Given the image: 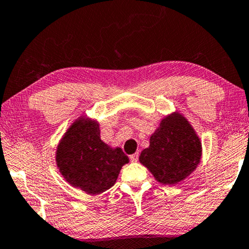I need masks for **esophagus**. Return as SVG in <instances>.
<instances>
[{"mask_svg":"<svg viewBox=\"0 0 249 249\" xmlns=\"http://www.w3.org/2000/svg\"><path fill=\"white\" fill-rule=\"evenodd\" d=\"M130 159H131V161H133V163H135V161H138V159H139V154H138V152H135V154L131 155L130 156Z\"/></svg>","mask_w":249,"mask_h":249,"instance_id":"1","label":"esophagus"}]
</instances>
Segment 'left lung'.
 Wrapping results in <instances>:
<instances>
[{
    "label": "left lung",
    "instance_id": "left-lung-1",
    "mask_svg": "<svg viewBox=\"0 0 249 249\" xmlns=\"http://www.w3.org/2000/svg\"><path fill=\"white\" fill-rule=\"evenodd\" d=\"M149 140V147L141 151L139 160L159 183L177 185L200 163V138L178 111L165 116Z\"/></svg>",
    "mask_w": 249,
    "mask_h": 249
}]
</instances>
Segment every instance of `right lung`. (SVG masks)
<instances>
[{"mask_svg":"<svg viewBox=\"0 0 249 249\" xmlns=\"http://www.w3.org/2000/svg\"><path fill=\"white\" fill-rule=\"evenodd\" d=\"M128 157L100 138L97 119L79 116L59 141L55 163L62 178L85 194L100 195L116 183Z\"/></svg>","mask_w":249,"mask_h":249,"instance_id":"add662e5","label":"right lung"}]
</instances>
